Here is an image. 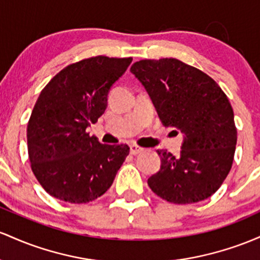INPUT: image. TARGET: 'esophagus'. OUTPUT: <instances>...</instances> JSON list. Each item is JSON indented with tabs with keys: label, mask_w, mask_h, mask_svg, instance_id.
<instances>
[{
	"label": "esophagus",
	"mask_w": 260,
	"mask_h": 260,
	"mask_svg": "<svg viewBox=\"0 0 260 260\" xmlns=\"http://www.w3.org/2000/svg\"><path fill=\"white\" fill-rule=\"evenodd\" d=\"M144 151V148L140 147L138 145H130V153L131 154H139Z\"/></svg>",
	"instance_id": "1"
}]
</instances>
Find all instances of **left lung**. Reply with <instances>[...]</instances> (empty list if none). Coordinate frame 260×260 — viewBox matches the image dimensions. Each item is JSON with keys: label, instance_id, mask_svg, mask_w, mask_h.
<instances>
[{"label": "left lung", "instance_id": "8db88e82", "mask_svg": "<svg viewBox=\"0 0 260 260\" xmlns=\"http://www.w3.org/2000/svg\"><path fill=\"white\" fill-rule=\"evenodd\" d=\"M130 71L144 84L162 124L184 134L180 156L157 151L161 169L148 178V186L173 204L208 199L231 171L237 144L227 95L209 75L177 59L140 60Z\"/></svg>", "mask_w": 260, "mask_h": 260}]
</instances>
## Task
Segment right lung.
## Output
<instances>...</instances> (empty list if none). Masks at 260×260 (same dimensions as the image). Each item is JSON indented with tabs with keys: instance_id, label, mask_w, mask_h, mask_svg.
<instances>
[{
	"instance_id": "add662e5",
	"label": "right lung",
	"mask_w": 260,
	"mask_h": 260,
	"mask_svg": "<svg viewBox=\"0 0 260 260\" xmlns=\"http://www.w3.org/2000/svg\"><path fill=\"white\" fill-rule=\"evenodd\" d=\"M131 61L102 55L83 59L61 70L40 92L27 126L28 156L51 197L86 204L114 182L130 147L101 144L86 129L104 113L110 87Z\"/></svg>"
}]
</instances>
